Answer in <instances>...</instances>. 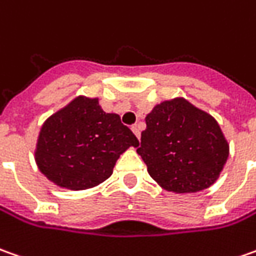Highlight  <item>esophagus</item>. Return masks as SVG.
<instances>
[{"instance_id":"1","label":"esophagus","mask_w":256,"mask_h":256,"mask_svg":"<svg viewBox=\"0 0 256 256\" xmlns=\"http://www.w3.org/2000/svg\"><path fill=\"white\" fill-rule=\"evenodd\" d=\"M131 130L134 131V134L136 135V138L140 140V125L138 124H135V125H132L131 126Z\"/></svg>"}]
</instances>
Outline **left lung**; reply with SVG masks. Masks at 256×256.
<instances>
[{
  "label": "left lung",
  "mask_w": 256,
  "mask_h": 256,
  "mask_svg": "<svg viewBox=\"0 0 256 256\" xmlns=\"http://www.w3.org/2000/svg\"><path fill=\"white\" fill-rule=\"evenodd\" d=\"M136 152L164 190L193 193L217 180L228 144L217 121L183 98L156 106L146 118Z\"/></svg>",
  "instance_id": "8db88e82"
}]
</instances>
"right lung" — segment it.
<instances>
[{
  "mask_svg": "<svg viewBox=\"0 0 256 256\" xmlns=\"http://www.w3.org/2000/svg\"><path fill=\"white\" fill-rule=\"evenodd\" d=\"M138 145L120 116L104 112L97 98L78 97L44 124L36 164L53 183L84 190L107 180L120 155Z\"/></svg>",
  "mask_w": 256,
  "mask_h": 256,
  "instance_id": "obj_1",
  "label": "right lung"
}]
</instances>
